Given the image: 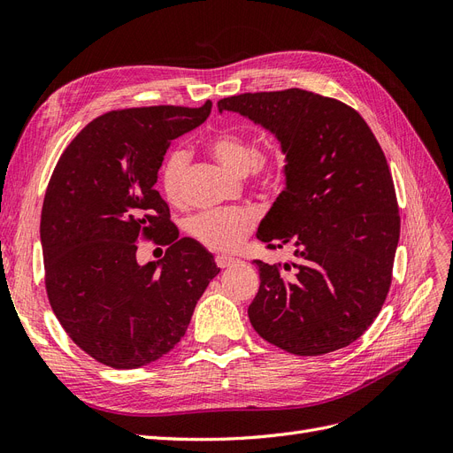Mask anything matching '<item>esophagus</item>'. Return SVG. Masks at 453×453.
Segmentation results:
<instances>
[{"mask_svg":"<svg viewBox=\"0 0 453 453\" xmlns=\"http://www.w3.org/2000/svg\"><path fill=\"white\" fill-rule=\"evenodd\" d=\"M215 263H217L219 268H228V266L238 265L240 260L238 258H232V257H226V255H217L215 257Z\"/></svg>","mask_w":453,"mask_h":453,"instance_id":"obj_1","label":"esophagus"}]
</instances>
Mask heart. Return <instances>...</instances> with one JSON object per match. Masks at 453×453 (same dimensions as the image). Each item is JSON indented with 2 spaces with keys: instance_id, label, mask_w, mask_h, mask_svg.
Wrapping results in <instances>:
<instances>
[{
  "instance_id": "b5f03b06",
  "label": "heart",
  "mask_w": 453,
  "mask_h": 453,
  "mask_svg": "<svg viewBox=\"0 0 453 453\" xmlns=\"http://www.w3.org/2000/svg\"><path fill=\"white\" fill-rule=\"evenodd\" d=\"M210 155L234 173H248L251 181L263 190H276L283 185L289 157L287 150L273 143L257 150L250 134L236 128L215 132L205 143ZM188 168L187 150L175 147L164 157L160 166V188L170 203L183 200L185 173ZM257 225V213L251 208H225L202 211L188 221V232L203 248L213 251H232Z\"/></svg>"
}]
</instances>
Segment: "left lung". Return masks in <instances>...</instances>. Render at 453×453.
<instances>
[{"instance_id": "left-lung-1", "label": "left lung", "mask_w": 453, "mask_h": 453, "mask_svg": "<svg viewBox=\"0 0 453 453\" xmlns=\"http://www.w3.org/2000/svg\"><path fill=\"white\" fill-rule=\"evenodd\" d=\"M276 135L289 157L285 188L260 221L268 250L293 263L258 266L255 331L295 355L346 348L372 325L391 287L401 234L386 155L353 107L300 88L217 102ZM289 271V274H285Z\"/></svg>"}]
</instances>
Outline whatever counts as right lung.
<instances>
[{
  "label": "right lung",
  "mask_w": 453,
  "mask_h": 453,
  "mask_svg": "<svg viewBox=\"0 0 453 453\" xmlns=\"http://www.w3.org/2000/svg\"><path fill=\"white\" fill-rule=\"evenodd\" d=\"M210 113V100L109 111L75 135L52 172L39 228L49 303L67 336L111 368L173 349L219 273L211 253L180 238L155 188L170 142ZM140 237L168 244L167 255L138 265Z\"/></svg>",
  "instance_id": "add662e5"
}]
</instances>
